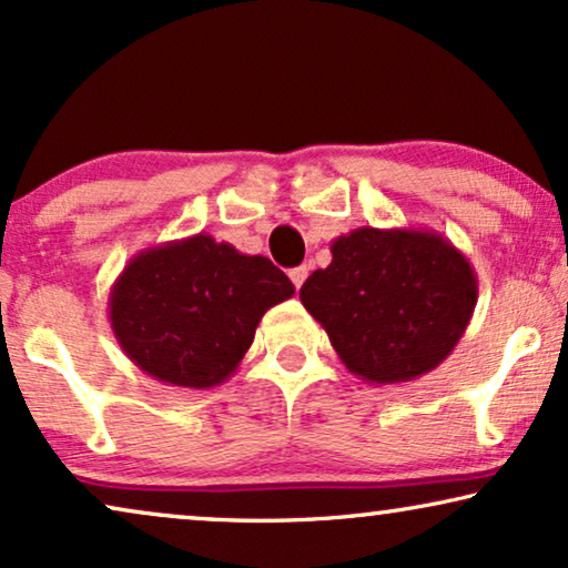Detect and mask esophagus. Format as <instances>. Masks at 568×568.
Here are the masks:
<instances>
[{
  "label": "esophagus",
  "mask_w": 568,
  "mask_h": 568,
  "mask_svg": "<svg viewBox=\"0 0 568 568\" xmlns=\"http://www.w3.org/2000/svg\"><path fill=\"white\" fill-rule=\"evenodd\" d=\"M307 274H310V268H307V266H297V268H292V271H290V278H292V284L297 286V290H300V286L305 284Z\"/></svg>",
  "instance_id": "34e87169"
}]
</instances>
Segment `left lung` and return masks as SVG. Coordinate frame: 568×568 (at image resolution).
<instances>
[{
    "mask_svg": "<svg viewBox=\"0 0 568 568\" xmlns=\"http://www.w3.org/2000/svg\"><path fill=\"white\" fill-rule=\"evenodd\" d=\"M331 266L300 300L352 375L400 385L439 367L478 302L470 261L434 230L359 227L331 243Z\"/></svg>",
    "mask_w": 568,
    "mask_h": 568,
    "instance_id": "left-lung-1",
    "label": "left lung"
}]
</instances>
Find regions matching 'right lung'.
<instances>
[{"mask_svg": "<svg viewBox=\"0 0 568 568\" xmlns=\"http://www.w3.org/2000/svg\"><path fill=\"white\" fill-rule=\"evenodd\" d=\"M292 294L268 258L199 232L136 253L111 286L108 321L146 375L206 390L235 375L261 317Z\"/></svg>", "mask_w": 568, "mask_h": 568, "instance_id": "1", "label": "right lung"}]
</instances>
